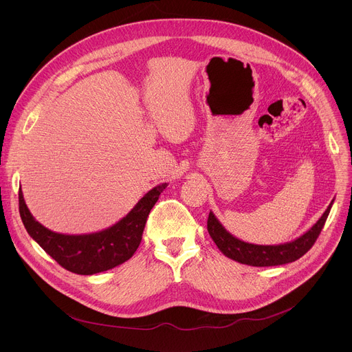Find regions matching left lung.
Segmentation results:
<instances>
[{"instance_id":"1","label":"left lung","mask_w":352,"mask_h":352,"mask_svg":"<svg viewBox=\"0 0 352 352\" xmlns=\"http://www.w3.org/2000/svg\"><path fill=\"white\" fill-rule=\"evenodd\" d=\"M334 199L331 200L322 217L307 232H304L294 241L278 245H256L241 241L224 228V226L217 220L213 212L209 213L208 231L217 248L221 250V254L238 263L256 267L285 265L304 256L312 248L327 220Z\"/></svg>"}]
</instances>
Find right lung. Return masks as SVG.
<instances>
[{"label":"right lung","instance_id":"1","mask_svg":"<svg viewBox=\"0 0 352 352\" xmlns=\"http://www.w3.org/2000/svg\"><path fill=\"white\" fill-rule=\"evenodd\" d=\"M167 185L164 182L150 189L118 223L91 234L68 235L45 228L32 216L22 190L19 213L28 234L58 265L72 273L90 276L114 269L132 258L142 241L148 213Z\"/></svg>","mask_w":352,"mask_h":352}]
</instances>
